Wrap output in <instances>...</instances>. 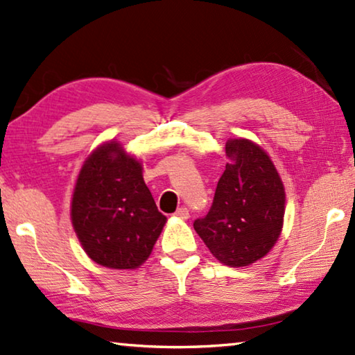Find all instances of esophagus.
<instances>
[{
  "label": "esophagus",
  "instance_id": "1",
  "mask_svg": "<svg viewBox=\"0 0 355 355\" xmlns=\"http://www.w3.org/2000/svg\"><path fill=\"white\" fill-rule=\"evenodd\" d=\"M173 215H175V217L180 220H187L189 218V211H187V207H180V209Z\"/></svg>",
  "mask_w": 355,
  "mask_h": 355
}]
</instances>
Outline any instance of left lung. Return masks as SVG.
<instances>
[{"label": "left lung", "instance_id": "left-lung-1", "mask_svg": "<svg viewBox=\"0 0 355 355\" xmlns=\"http://www.w3.org/2000/svg\"><path fill=\"white\" fill-rule=\"evenodd\" d=\"M226 157L211 211L196 220L193 229L220 263L243 268L275 246L283 231L286 192L260 144L243 137L229 138Z\"/></svg>", "mask_w": 355, "mask_h": 355}]
</instances>
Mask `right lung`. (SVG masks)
Here are the masks:
<instances>
[{
    "label": "right lung",
    "mask_w": 355,
    "mask_h": 355,
    "mask_svg": "<svg viewBox=\"0 0 355 355\" xmlns=\"http://www.w3.org/2000/svg\"><path fill=\"white\" fill-rule=\"evenodd\" d=\"M71 220L89 259L118 270L140 268L168 221L144 183L143 162L115 138L83 162Z\"/></svg>",
    "instance_id": "right-lung-1"
}]
</instances>
